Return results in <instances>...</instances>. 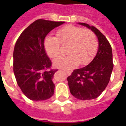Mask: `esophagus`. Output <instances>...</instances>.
Masks as SVG:
<instances>
[{"mask_svg":"<svg viewBox=\"0 0 126 126\" xmlns=\"http://www.w3.org/2000/svg\"><path fill=\"white\" fill-rule=\"evenodd\" d=\"M64 71H65L66 72V74H67L68 75H70L71 74V71H69V70H66V69H64Z\"/></svg>","mask_w":126,"mask_h":126,"instance_id":"esophagus-1","label":"esophagus"}]
</instances>
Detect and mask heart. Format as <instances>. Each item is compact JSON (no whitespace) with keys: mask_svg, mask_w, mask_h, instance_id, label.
I'll return each mask as SVG.
<instances>
[{"mask_svg":"<svg viewBox=\"0 0 126 126\" xmlns=\"http://www.w3.org/2000/svg\"><path fill=\"white\" fill-rule=\"evenodd\" d=\"M57 38L52 35L46 37L44 47L47 55L51 58L57 57L60 53V43L68 45L67 54L54 60V65L58 68L71 69L79 62L86 64L91 60L97 50V41L91 31L80 27L69 25L59 29Z\"/></svg>","mask_w":126,"mask_h":126,"instance_id":"1","label":"heart"}]
</instances>
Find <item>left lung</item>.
<instances>
[{
    "label": "left lung",
    "instance_id": "1",
    "mask_svg": "<svg viewBox=\"0 0 126 126\" xmlns=\"http://www.w3.org/2000/svg\"><path fill=\"white\" fill-rule=\"evenodd\" d=\"M79 24L94 32L98 39V50L94 59L83 68L74 70L68 78L71 94L80 100H90L99 97L109 83L113 70L111 47L99 30L85 23Z\"/></svg>",
    "mask_w": 126,
    "mask_h": 126
}]
</instances>
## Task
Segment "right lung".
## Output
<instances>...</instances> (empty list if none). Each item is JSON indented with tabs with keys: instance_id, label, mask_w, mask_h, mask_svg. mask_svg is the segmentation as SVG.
Returning a JSON list of instances; mask_svg holds the SVG:
<instances>
[{
	"instance_id": "1",
	"label": "right lung",
	"mask_w": 126,
	"mask_h": 126,
	"mask_svg": "<svg viewBox=\"0 0 126 126\" xmlns=\"http://www.w3.org/2000/svg\"><path fill=\"white\" fill-rule=\"evenodd\" d=\"M64 22L38 19L22 32L13 52V71L17 83L29 99L41 101L54 94L52 78L57 70L49 69L52 62L47 55L46 36Z\"/></svg>"
}]
</instances>
